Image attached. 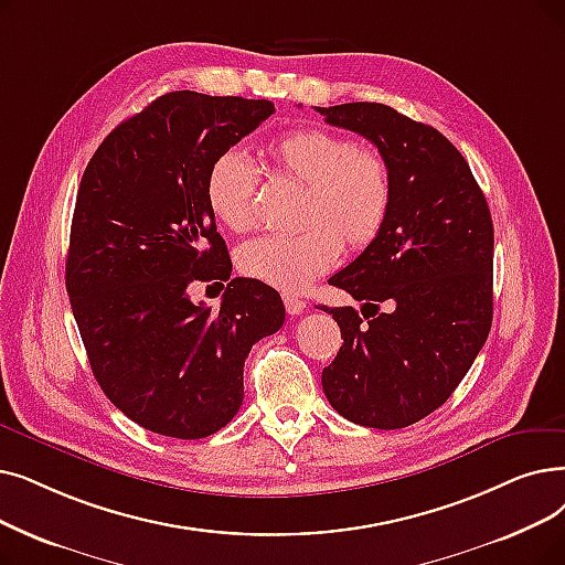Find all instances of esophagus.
Returning a JSON list of instances; mask_svg holds the SVG:
<instances>
[{"label": "esophagus", "mask_w": 565, "mask_h": 565, "mask_svg": "<svg viewBox=\"0 0 565 565\" xmlns=\"http://www.w3.org/2000/svg\"><path fill=\"white\" fill-rule=\"evenodd\" d=\"M284 307H286V311L290 316H298V313H302L307 309V302L302 298H298V296H292V292H286V296H284Z\"/></svg>", "instance_id": "34e87169"}]
</instances>
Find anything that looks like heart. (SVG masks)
<instances>
[{"label": "heart", "instance_id": "obj_1", "mask_svg": "<svg viewBox=\"0 0 565 565\" xmlns=\"http://www.w3.org/2000/svg\"><path fill=\"white\" fill-rule=\"evenodd\" d=\"M279 175L305 186L296 235H267L244 244L237 267L267 286L302 290L334 267L341 247L362 252L379 237L392 203V175L374 147L326 129H292L267 145ZM258 175L237 150L218 154L205 180L207 205L233 233L256 226Z\"/></svg>", "mask_w": 565, "mask_h": 565}]
</instances>
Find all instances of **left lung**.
Returning <instances> with one entry per match:
<instances>
[{"label": "left lung", "instance_id": "1", "mask_svg": "<svg viewBox=\"0 0 565 565\" xmlns=\"http://www.w3.org/2000/svg\"><path fill=\"white\" fill-rule=\"evenodd\" d=\"M316 110L372 140L392 175L383 231L330 277L360 311L318 307L343 339L323 392L355 425L402 429L446 404L484 347L494 313L492 214L469 163L434 127L383 104Z\"/></svg>", "mask_w": 565, "mask_h": 565}]
</instances>
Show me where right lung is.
<instances>
[{"label": "right lung", "mask_w": 565, "mask_h": 565, "mask_svg": "<svg viewBox=\"0 0 565 565\" xmlns=\"http://www.w3.org/2000/svg\"><path fill=\"white\" fill-rule=\"evenodd\" d=\"M275 104L170 92L115 127L89 159L73 210L66 292L106 397L140 427L205 438L244 399V360L284 326L279 292L230 282L205 180ZM227 280L223 307L193 306V280Z\"/></svg>", "instance_id": "right-lung-1"}]
</instances>
